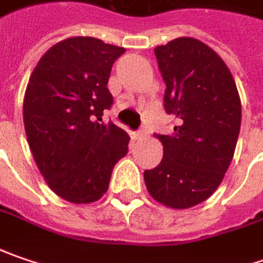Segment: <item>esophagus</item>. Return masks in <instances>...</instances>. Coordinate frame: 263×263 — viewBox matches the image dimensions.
<instances>
[{
	"label": "esophagus",
	"instance_id": "obj_1",
	"mask_svg": "<svg viewBox=\"0 0 263 263\" xmlns=\"http://www.w3.org/2000/svg\"><path fill=\"white\" fill-rule=\"evenodd\" d=\"M145 138V133L143 132H138V133H135V136H133V139H136V140H140V139Z\"/></svg>",
	"mask_w": 263,
	"mask_h": 263
}]
</instances>
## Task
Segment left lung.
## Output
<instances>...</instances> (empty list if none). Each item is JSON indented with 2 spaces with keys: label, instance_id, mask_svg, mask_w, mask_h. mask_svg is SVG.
<instances>
[{
  "label": "left lung",
  "instance_id": "1",
  "mask_svg": "<svg viewBox=\"0 0 263 263\" xmlns=\"http://www.w3.org/2000/svg\"><path fill=\"white\" fill-rule=\"evenodd\" d=\"M154 51L165 83V112L177 125L157 136L163 160L145 170V185L163 205L190 209L223 180L240 133L241 100L225 62L200 40L180 36Z\"/></svg>",
  "mask_w": 263,
  "mask_h": 263
}]
</instances>
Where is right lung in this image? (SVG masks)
<instances>
[{"instance_id":"right-lung-1","label":"right lung","mask_w":263,"mask_h":263,"mask_svg":"<svg viewBox=\"0 0 263 263\" xmlns=\"http://www.w3.org/2000/svg\"><path fill=\"white\" fill-rule=\"evenodd\" d=\"M124 51L71 36L50 47L31 73L23 99L28 143L50 190L69 203L100 200L128 151V135L102 120L112 105V65Z\"/></svg>"}]
</instances>
